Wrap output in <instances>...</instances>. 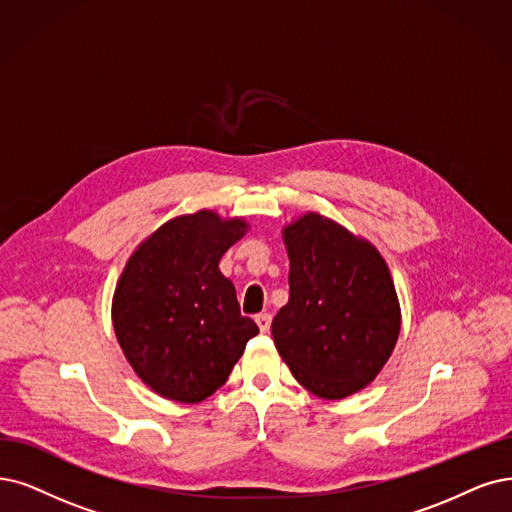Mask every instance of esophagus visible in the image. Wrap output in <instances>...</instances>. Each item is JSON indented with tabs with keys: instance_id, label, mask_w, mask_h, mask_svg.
Listing matches in <instances>:
<instances>
[{
	"instance_id": "esophagus-1",
	"label": "esophagus",
	"mask_w": 512,
	"mask_h": 512,
	"mask_svg": "<svg viewBox=\"0 0 512 512\" xmlns=\"http://www.w3.org/2000/svg\"><path fill=\"white\" fill-rule=\"evenodd\" d=\"M255 323H257V327H259L261 333H268V331H270V325H272V316L266 314V312H261V314L255 316Z\"/></svg>"
}]
</instances>
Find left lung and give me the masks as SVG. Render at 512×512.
Wrapping results in <instances>:
<instances>
[{
  "mask_svg": "<svg viewBox=\"0 0 512 512\" xmlns=\"http://www.w3.org/2000/svg\"><path fill=\"white\" fill-rule=\"evenodd\" d=\"M289 304L272 337L295 380L337 401L365 388L390 358L401 331L386 261L335 221L308 213L285 230Z\"/></svg>",
  "mask_w": 512,
  "mask_h": 512,
  "instance_id": "left-lung-1",
  "label": "left lung"
}]
</instances>
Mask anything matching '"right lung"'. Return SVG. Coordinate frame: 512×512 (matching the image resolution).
<instances>
[{"label": "right lung", "mask_w": 512, "mask_h": 512, "mask_svg": "<svg viewBox=\"0 0 512 512\" xmlns=\"http://www.w3.org/2000/svg\"><path fill=\"white\" fill-rule=\"evenodd\" d=\"M246 232L211 211L164 223L130 257L113 295V329L141 380L170 401L198 403L219 390L259 333L240 314L219 259Z\"/></svg>", "instance_id": "add662e5"}]
</instances>
